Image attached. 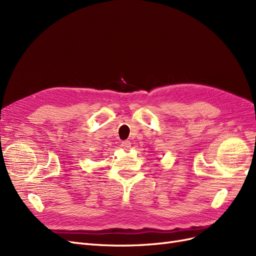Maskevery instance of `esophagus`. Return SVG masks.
Wrapping results in <instances>:
<instances>
[{
	"mask_svg": "<svg viewBox=\"0 0 256 256\" xmlns=\"http://www.w3.org/2000/svg\"><path fill=\"white\" fill-rule=\"evenodd\" d=\"M120 146H122V148L125 150H128L130 148V147H131V143H130L129 141H124V142H122Z\"/></svg>",
	"mask_w": 256,
	"mask_h": 256,
	"instance_id": "esophagus-1",
	"label": "esophagus"
}]
</instances>
